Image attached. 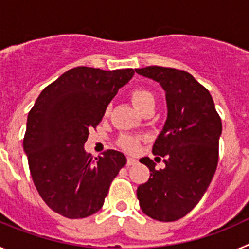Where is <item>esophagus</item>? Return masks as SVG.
<instances>
[{
    "label": "esophagus",
    "mask_w": 249,
    "mask_h": 249,
    "mask_svg": "<svg viewBox=\"0 0 249 249\" xmlns=\"http://www.w3.org/2000/svg\"><path fill=\"white\" fill-rule=\"evenodd\" d=\"M138 160H136V158H132V157L127 158V166H133V164H136Z\"/></svg>",
    "instance_id": "esophagus-1"
}]
</instances>
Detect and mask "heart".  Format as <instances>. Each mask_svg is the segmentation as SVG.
<instances>
[{"instance_id": "heart-1", "label": "heart", "mask_w": 249, "mask_h": 249, "mask_svg": "<svg viewBox=\"0 0 249 249\" xmlns=\"http://www.w3.org/2000/svg\"><path fill=\"white\" fill-rule=\"evenodd\" d=\"M131 100L138 111H143L149 106H155L156 102L155 94L144 87H136L132 89ZM109 112H111V107L107 106L105 109V116H108ZM140 138L135 137V136H122L120 140V146L128 152H137L140 148Z\"/></svg>"}]
</instances>
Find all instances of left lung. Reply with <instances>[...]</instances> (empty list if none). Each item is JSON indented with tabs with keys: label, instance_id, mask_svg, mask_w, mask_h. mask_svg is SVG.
Returning <instances> with one entry per match:
<instances>
[{
	"label": "left lung",
	"instance_id": "8db88e82",
	"mask_svg": "<svg viewBox=\"0 0 249 249\" xmlns=\"http://www.w3.org/2000/svg\"><path fill=\"white\" fill-rule=\"evenodd\" d=\"M166 91L167 121L156 140L153 155L164 157L163 169H156L148 157V181L137 188L141 210L151 218L173 222L201 201L218 164L222 121L206 87L182 70L148 66L136 70Z\"/></svg>",
	"mask_w": 249,
	"mask_h": 249
}]
</instances>
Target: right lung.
<instances>
[{"label":"right lung","instance_id":"right-lung-1","mask_svg":"<svg viewBox=\"0 0 249 249\" xmlns=\"http://www.w3.org/2000/svg\"><path fill=\"white\" fill-rule=\"evenodd\" d=\"M133 74V68H72L41 92L28 113L23 149L31 176L45 203L66 218L98 212L127 163L121 152L107 149L93 157L83 146Z\"/></svg>","mask_w":249,"mask_h":249}]
</instances>
